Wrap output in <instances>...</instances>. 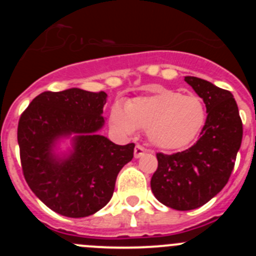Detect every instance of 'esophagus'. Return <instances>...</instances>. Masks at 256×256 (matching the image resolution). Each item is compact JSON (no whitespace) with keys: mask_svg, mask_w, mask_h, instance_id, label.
<instances>
[{"mask_svg":"<svg viewBox=\"0 0 256 256\" xmlns=\"http://www.w3.org/2000/svg\"><path fill=\"white\" fill-rule=\"evenodd\" d=\"M144 152H146V150L144 148L141 144H136L135 150H134V154H135V158H140V157H142L144 154Z\"/></svg>","mask_w":256,"mask_h":256,"instance_id":"obj_1","label":"esophagus"}]
</instances>
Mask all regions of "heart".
Returning <instances> with one entry per match:
<instances>
[{
	"instance_id": "obj_1",
	"label": "heart",
	"mask_w": 256,
	"mask_h": 256,
	"mask_svg": "<svg viewBox=\"0 0 256 256\" xmlns=\"http://www.w3.org/2000/svg\"><path fill=\"white\" fill-rule=\"evenodd\" d=\"M206 118L207 110L202 99L164 89L128 102L124 109L114 105L110 125L122 135H132L138 128L147 130V138L154 146L176 150L200 135Z\"/></svg>"
}]
</instances>
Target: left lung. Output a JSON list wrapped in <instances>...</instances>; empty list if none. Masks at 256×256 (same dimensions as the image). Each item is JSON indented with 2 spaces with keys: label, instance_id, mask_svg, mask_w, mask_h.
<instances>
[{
  "label": "left lung",
  "instance_id": "8db88e82",
  "mask_svg": "<svg viewBox=\"0 0 256 256\" xmlns=\"http://www.w3.org/2000/svg\"><path fill=\"white\" fill-rule=\"evenodd\" d=\"M202 98L207 120L200 138L174 154H157L151 190L162 204L176 210L202 207L228 182L242 138V124L233 94L204 79L184 76Z\"/></svg>",
  "mask_w": 256,
  "mask_h": 256
}]
</instances>
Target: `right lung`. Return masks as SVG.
Returning a JSON list of instances; mask_svg holds the SVG:
<instances>
[{"label":"right lung","mask_w":256,"mask_h":256,"mask_svg":"<svg viewBox=\"0 0 256 256\" xmlns=\"http://www.w3.org/2000/svg\"><path fill=\"white\" fill-rule=\"evenodd\" d=\"M106 98L78 88L44 92L20 115L17 138L26 182L64 216L82 218L105 207L118 172L134 157L135 144L120 146L99 135ZM64 138H71L72 148L58 154Z\"/></svg>","instance_id":"right-lung-1"}]
</instances>
